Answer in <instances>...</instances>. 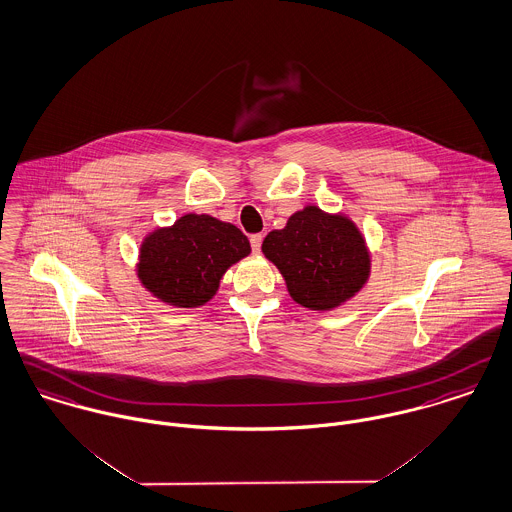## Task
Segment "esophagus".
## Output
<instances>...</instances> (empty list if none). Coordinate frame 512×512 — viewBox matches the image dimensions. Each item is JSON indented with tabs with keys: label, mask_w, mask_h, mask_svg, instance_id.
<instances>
[{
	"label": "esophagus",
	"mask_w": 512,
	"mask_h": 512,
	"mask_svg": "<svg viewBox=\"0 0 512 512\" xmlns=\"http://www.w3.org/2000/svg\"><path fill=\"white\" fill-rule=\"evenodd\" d=\"M262 240H264V236L262 234H252L250 236V246H252V252H260V248H262Z\"/></svg>",
	"instance_id": "esophagus-1"
}]
</instances>
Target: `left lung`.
Segmentation results:
<instances>
[{
    "label": "left lung",
    "mask_w": 512,
    "mask_h": 512,
    "mask_svg": "<svg viewBox=\"0 0 512 512\" xmlns=\"http://www.w3.org/2000/svg\"><path fill=\"white\" fill-rule=\"evenodd\" d=\"M262 250L278 266L289 295L313 311L338 307L370 276V256L356 225L311 205L291 215L285 229L268 234Z\"/></svg>",
    "instance_id": "obj_1"
}]
</instances>
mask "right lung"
<instances>
[{
  "label": "right lung",
  "instance_id": "1",
  "mask_svg": "<svg viewBox=\"0 0 512 512\" xmlns=\"http://www.w3.org/2000/svg\"><path fill=\"white\" fill-rule=\"evenodd\" d=\"M250 254V242L231 223L209 215H184L140 246L139 278L164 303L199 307L219 289L223 274Z\"/></svg>",
  "mask_w": 512,
  "mask_h": 512
}]
</instances>
